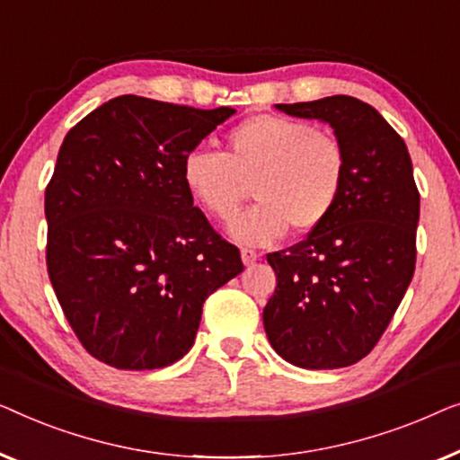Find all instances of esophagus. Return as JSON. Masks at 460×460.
I'll return each instance as SVG.
<instances>
[{"label": "esophagus", "mask_w": 460, "mask_h": 460, "mask_svg": "<svg viewBox=\"0 0 460 460\" xmlns=\"http://www.w3.org/2000/svg\"><path fill=\"white\" fill-rule=\"evenodd\" d=\"M242 261L245 267H250V264H254L258 261V252L250 248H242Z\"/></svg>", "instance_id": "1"}]
</instances>
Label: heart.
Returning <instances> with one entry per match:
<instances>
[{"instance_id":"b5f03b06","label":"heart","mask_w":460,"mask_h":460,"mask_svg":"<svg viewBox=\"0 0 460 460\" xmlns=\"http://www.w3.org/2000/svg\"><path fill=\"white\" fill-rule=\"evenodd\" d=\"M346 172L344 146L333 135L277 114L233 127L225 154L193 150L183 160L187 191L218 221L235 215L252 185L258 204L227 227L245 245L273 243L289 227H321L340 202Z\"/></svg>"}]
</instances>
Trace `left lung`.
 <instances>
[{"label":"left lung","mask_w":460,"mask_h":460,"mask_svg":"<svg viewBox=\"0 0 460 460\" xmlns=\"http://www.w3.org/2000/svg\"><path fill=\"white\" fill-rule=\"evenodd\" d=\"M275 108L327 122L348 172L327 221L267 256L277 288L264 332L296 367H350L384 335L415 273L419 191L409 150L377 110L350 95Z\"/></svg>","instance_id":"obj_1"}]
</instances>
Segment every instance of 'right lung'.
I'll list each match as a JSON object with an SVG mask.
<instances>
[{
	"label": "right lung",
	"instance_id": "obj_1",
	"mask_svg": "<svg viewBox=\"0 0 460 460\" xmlns=\"http://www.w3.org/2000/svg\"><path fill=\"white\" fill-rule=\"evenodd\" d=\"M233 114L119 95L62 141L45 190L48 273L76 338L110 367L183 358L206 297L243 270L183 183L187 154Z\"/></svg>",
	"mask_w": 460,
	"mask_h": 460
}]
</instances>
